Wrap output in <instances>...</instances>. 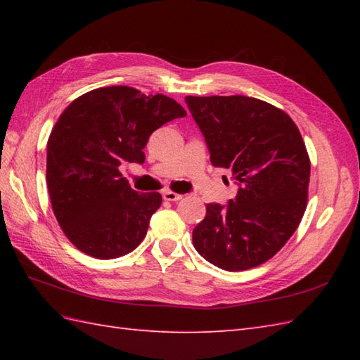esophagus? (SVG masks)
I'll return each mask as SVG.
<instances>
[{"mask_svg": "<svg viewBox=\"0 0 360 360\" xmlns=\"http://www.w3.org/2000/svg\"><path fill=\"white\" fill-rule=\"evenodd\" d=\"M162 198H164L165 201L174 202V201H181V200H182V195L174 193V192H172V190H165V192L162 193Z\"/></svg>", "mask_w": 360, "mask_h": 360, "instance_id": "1", "label": "esophagus"}]
</instances>
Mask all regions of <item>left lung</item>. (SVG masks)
I'll return each mask as SVG.
<instances>
[{"label": "left lung", "instance_id": "left-lung-1", "mask_svg": "<svg viewBox=\"0 0 360 360\" xmlns=\"http://www.w3.org/2000/svg\"><path fill=\"white\" fill-rule=\"evenodd\" d=\"M213 167L229 168L238 193L207 204L193 229L198 254L224 271L263 264L297 231L308 204L311 162L294 120L259 98L187 96Z\"/></svg>", "mask_w": 360, "mask_h": 360}]
</instances>
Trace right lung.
I'll use <instances>...</instances> for the list:
<instances>
[{
	"label": "right lung",
	"instance_id": "right-lung-1",
	"mask_svg": "<svg viewBox=\"0 0 360 360\" xmlns=\"http://www.w3.org/2000/svg\"><path fill=\"white\" fill-rule=\"evenodd\" d=\"M184 116L173 98L131 86L97 88L68 105L49 136L46 181L53 215L75 248L111 259L139 246L162 196L137 193L119 167L143 164L150 134Z\"/></svg>",
	"mask_w": 360,
	"mask_h": 360
}]
</instances>
